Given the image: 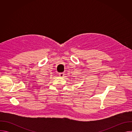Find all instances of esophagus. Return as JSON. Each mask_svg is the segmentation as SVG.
<instances>
[{"label": "esophagus", "mask_w": 132, "mask_h": 132, "mask_svg": "<svg viewBox=\"0 0 132 132\" xmlns=\"http://www.w3.org/2000/svg\"><path fill=\"white\" fill-rule=\"evenodd\" d=\"M64 72H61V73H59V76L61 77H64Z\"/></svg>", "instance_id": "34e87169"}]
</instances>
